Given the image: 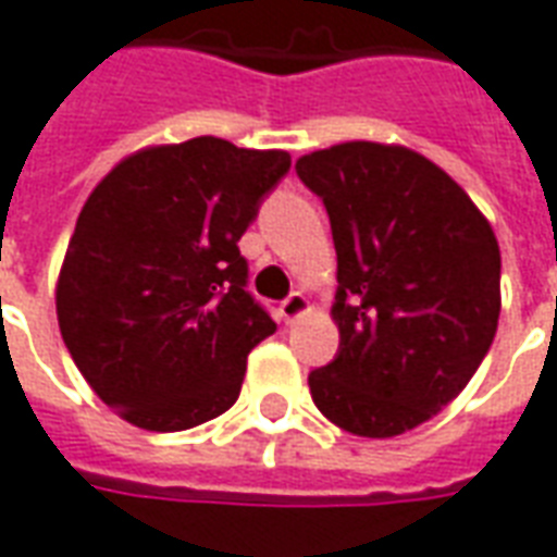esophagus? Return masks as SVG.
Segmentation results:
<instances>
[{
    "instance_id": "obj_1",
    "label": "esophagus",
    "mask_w": 557,
    "mask_h": 557,
    "mask_svg": "<svg viewBox=\"0 0 557 557\" xmlns=\"http://www.w3.org/2000/svg\"><path fill=\"white\" fill-rule=\"evenodd\" d=\"M282 318H285V323H294V321H299V318H302V314H306V311H309V297H306V294H290V297L285 299V302H282Z\"/></svg>"
}]
</instances>
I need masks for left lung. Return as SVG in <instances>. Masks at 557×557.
<instances>
[{"label":"left lung","mask_w":557,"mask_h":557,"mask_svg":"<svg viewBox=\"0 0 557 557\" xmlns=\"http://www.w3.org/2000/svg\"><path fill=\"white\" fill-rule=\"evenodd\" d=\"M330 212L338 357L309 374L318 411L360 437L432 420L480 369L500 314V248L449 173L398 144L297 161Z\"/></svg>","instance_id":"left-lung-1"}]
</instances>
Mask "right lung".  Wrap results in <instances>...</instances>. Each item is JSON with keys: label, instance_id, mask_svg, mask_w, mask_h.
<instances>
[{"label": "right lung", "instance_id": "right-lung-1", "mask_svg": "<svg viewBox=\"0 0 557 557\" xmlns=\"http://www.w3.org/2000/svg\"><path fill=\"white\" fill-rule=\"evenodd\" d=\"M290 168L222 137L144 146L86 197L57 278L62 342L96 396L146 432L215 420L275 323L239 236Z\"/></svg>", "mask_w": 557, "mask_h": 557}]
</instances>
